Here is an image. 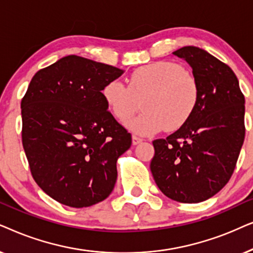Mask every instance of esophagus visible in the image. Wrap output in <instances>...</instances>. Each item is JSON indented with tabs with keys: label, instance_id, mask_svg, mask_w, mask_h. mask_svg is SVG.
I'll use <instances>...</instances> for the list:
<instances>
[{
	"label": "esophagus",
	"instance_id": "34e87169",
	"mask_svg": "<svg viewBox=\"0 0 253 253\" xmlns=\"http://www.w3.org/2000/svg\"><path fill=\"white\" fill-rule=\"evenodd\" d=\"M142 141H143L142 137L136 136V135H133V136H132V142H133V144H139V143L142 142Z\"/></svg>",
	"mask_w": 253,
	"mask_h": 253
}]
</instances>
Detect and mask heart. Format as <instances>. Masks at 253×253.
I'll return each instance as SVG.
<instances>
[{
    "mask_svg": "<svg viewBox=\"0 0 253 253\" xmlns=\"http://www.w3.org/2000/svg\"><path fill=\"white\" fill-rule=\"evenodd\" d=\"M127 85L110 81L103 98L113 117L126 123L140 109L143 112L127 126L141 135H153L166 128L177 130L193 116L200 98L199 83L179 63L157 61L133 70Z\"/></svg>",
    "mask_w": 253,
    "mask_h": 253,
    "instance_id": "b5f03b06",
    "label": "heart"
}]
</instances>
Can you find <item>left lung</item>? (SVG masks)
Here are the masks:
<instances>
[{"label": "left lung", "instance_id": "left-lung-1", "mask_svg": "<svg viewBox=\"0 0 253 253\" xmlns=\"http://www.w3.org/2000/svg\"><path fill=\"white\" fill-rule=\"evenodd\" d=\"M172 54L192 67L200 98L183 127L153 141L150 170L168 198L201 203L221 191L234 173L245 136V99L230 67L206 50L185 46Z\"/></svg>", "mask_w": 253, "mask_h": 253}]
</instances>
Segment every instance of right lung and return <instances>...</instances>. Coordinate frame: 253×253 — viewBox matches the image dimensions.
<instances>
[{"label":"right lung","mask_w":253,"mask_h":253,"mask_svg":"<svg viewBox=\"0 0 253 253\" xmlns=\"http://www.w3.org/2000/svg\"><path fill=\"white\" fill-rule=\"evenodd\" d=\"M124 72L68 55L40 69L23 97L22 142L33 179L58 203L98 204L112 192L117 160L132 144L102 91Z\"/></svg>","instance_id":"right-lung-1"}]
</instances>
